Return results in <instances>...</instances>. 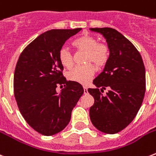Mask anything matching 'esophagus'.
<instances>
[{
	"mask_svg": "<svg viewBox=\"0 0 156 156\" xmlns=\"http://www.w3.org/2000/svg\"><path fill=\"white\" fill-rule=\"evenodd\" d=\"M83 89H84V94L87 93V87L86 86H83Z\"/></svg>",
	"mask_w": 156,
	"mask_h": 156,
	"instance_id": "1",
	"label": "esophagus"
}]
</instances>
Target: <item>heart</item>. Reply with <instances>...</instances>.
I'll list each match as a JSON object with an SVG mask.
<instances>
[{
	"label": "heart",
	"instance_id": "b5f03b06",
	"mask_svg": "<svg viewBox=\"0 0 156 156\" xmlns=\"http://www.w3.org/2000/svg\"><path fill=\"white\" fill-rule=\"evenodd\" d=\"M72 46L78 51H86L85 65L75 66L67 73V78L71 81L86 84L93 78L96 73V67H105L109 61L110 50L108 45L103 42H98L97 37L91 35H83L72 41ZM58 59L65 68L69 69L73 65L72 53L65 47L60 48L58 53Z\"/></svg>",
	"mask_w": 156,
	"mask_h": 156
}]
</instances>
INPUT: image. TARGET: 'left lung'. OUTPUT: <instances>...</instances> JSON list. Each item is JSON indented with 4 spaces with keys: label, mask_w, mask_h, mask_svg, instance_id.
<instances>
[{
    "label": "left lung",
    "mask_w": 156,
    "mask_h": 156,
    "mask_svg": "<svg viewBox=\"0 0 156 156\" xmlns=\"http://www.w3.org/2000/svg\"><path fill=\"white\" fill-rule=\"evenodd\" d=\"M101 33L110 50L109 61L88 88L94 97L89 114L92 124L107 134L117 133L133 120L146 92V71L141 54L129 40L111 28H91ZM99 87L109 88L105 96Z\"/></svg>",
    "instance_id": "1"
}]
</instances>
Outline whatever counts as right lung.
<instances>
[{
    "mask_svg": "<svg viewBox=\"0 0 156 156\" xmlns=\"http://www.w3.org/2000/svg\"><path fill=\"white\" fill-rule=\"evenodd\" d=\"M82 28L52 29L33 40L20 54L14 75V93L21 115L31 128L44 136L62 131L84 92L83 86L68 81L58 53L65 41ZM59 85L66 87L59 94Z\"/></svg>",
    "mask_w": 156,
    "mask_h": 156,
    "instance_id": "right-lung-1",
    "label": "right lung"
}]
</instances>
